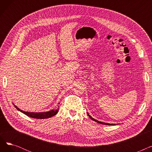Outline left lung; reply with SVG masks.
Instances as JSON below:
<instances>
[{
	"label": "left lung",
	"instance_id": "left-lung-1",
	"mask_svg": "<svg viewBox=\"0 0 152 152\" xmlns=\"http://www.w3.org/2000/svg\"><path fill=\"white\" fill-rule=\"evenodd\" d=\"M87 115H88V116L90 117V118L92 119L93 121H95V122H97V123H100V124H105V125H115V124H110V123H103V122L99 121H98V120H96V119H94L93 118H92V117L89 115L88 113H87Z\"/></svg>",
	"mask_w": 152,
	"mask_h": 152
}]
</instances>
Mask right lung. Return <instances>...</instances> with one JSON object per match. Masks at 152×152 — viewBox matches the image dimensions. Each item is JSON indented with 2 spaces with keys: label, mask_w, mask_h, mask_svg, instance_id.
Returning <instances> with one entry per match:
<instances>
[{
  "label": "right lung",
  "mask_w": 152,
  "mask_h": 152,
  "mask_svg": "<svg viewBox=\"0 0 152 152\" xmlns=\"http://www.w3.org/2000/svg\"><path fill=\"white\" fill-rule=\"evenodd\" d=\"M13 105L18 111H21V113L27 115L28 116H29L31 118H36V119H46V118L52 117V116H55V115H57V113H58V111L59 110V106H58V108H55V109H53L49 111H46V112H39V113L28 112V111H23V110H20L19 108H18L14 104H13Z\"/></svg>",
  "instance_id": "obj_1"
}]
</instances>
